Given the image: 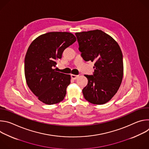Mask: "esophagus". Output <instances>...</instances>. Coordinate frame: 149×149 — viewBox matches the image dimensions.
<instances>
[{
	"label": "esophagus",
	"mask_w": 149,
	"mask_h": 149,
	"mask_svg": "<svg viewBox=\"0 0 149 149\" xmlns=\"http://www.w3.org/2000/svg\"><path fill=\"white\" fill-rule=\"evenodd\" d=\"M71 78H72V79H76L78 77V75H74V74H71Z\"/></svg>",
	"instance_id": "1"
}]
</instances>
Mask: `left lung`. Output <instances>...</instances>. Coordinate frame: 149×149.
Returning a JSON list of instances; mask_svg holds the SVG:
<instances>
[{
    "instance_id": "left-lung-1",
    "label": "left lung",
    "mask_w": 149,
    "mask_h": 149,
    "mask_svg": "<svg viewBox=\"0 0 149 149\" xmlns=\"http://www.w3.org/2000/svg\"><path fill=\"white\" fill-rule=\"evenodd\" d=\"M75 35L83 59L95 63L93 75H85L88 84L82 89L84 97L94 104H105L117 93L122 82L120 47L111 36L101 30L77 32Z\"/></svg>"
}]
</instances>
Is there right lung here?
<instances>
[{"mask_svg": "<svg viewBox=\"0 0 149 149\" xmlns=\"http://www.w3.org/2000/svg\"><path fill=\"white\" fill-rule=\"evenodd\" d=\"M67 32H51L37 37L25 58V75L29 89L38 100L48 105L62 101L71 83V75L54 69L63 51L76 41Z\"/></svg>", "mask_w": 149, "mask_h": 149, "instance_id": "right-lung-1", "label": "right lung"}]
</instances>
